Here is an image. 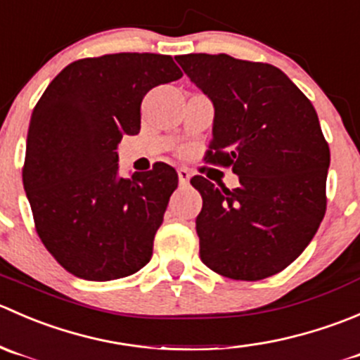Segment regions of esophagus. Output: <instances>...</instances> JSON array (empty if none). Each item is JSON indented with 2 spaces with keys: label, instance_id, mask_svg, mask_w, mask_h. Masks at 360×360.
I'll list each match as a JSON object with an SVG mask.
<instances>
[{
  "label": "esophagus",
  "instance_id": "obj_1",
  "mask_svg": "<svg viewBox=\"0 0 360 360\" xmlns=\"http://www.w3.org/2000/svg\"><path fill=\"white\" fill-rule=\"evenodd\" d=\"M179 180H180V185H187L188 184V180H191V176H192V173L188 172L187 168H180L179 172Z\"/></svg>",
  "mask_w": 360,
  "mask_h": 360
}]
</instances>
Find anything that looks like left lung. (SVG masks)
<instances>
[{"label": "left lung", "mask_w": 360, "mask_h": 360, "mask_svg": "<svg viewBox=\"0 0 360 360\" xmlns=\"http://www.w3.org/2000/svg\"><path fill=\"white\" fill-rule=\"evenodd\" d=\"M213 103L210 162L233 166L240 187L205 176L195 219L201 261L233 280L276 275L308 247L326 213L329 145L309 99L278 68L227 54L175 58Z\"/></svg>", "instance_id": "left-lung-1"}]
</instances>
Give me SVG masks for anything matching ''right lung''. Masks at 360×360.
<instances>
[{
    "label": "right lung",
    "mask_w": 360,
    "mask_h": 360,
    "mask_svg": "<svg viewBox=\"0 0 360 360\" xmlns=\"http://www.w3.org/2000/svg\"><path fill=\"white\" fill-rule=\"evenodd\" d=\"M180 77L169 56L80 59L60 71L34 106L24 191L38 236L71 275L108 282L150 261L179 175L158 162L120 179L115 150L124 134L140 133L145 94Z\"/></svg>",
    "instance_id": "right-lung-1"
}]
</instances>
